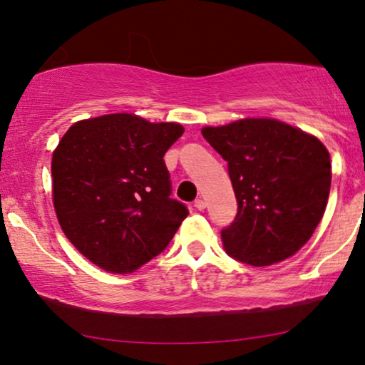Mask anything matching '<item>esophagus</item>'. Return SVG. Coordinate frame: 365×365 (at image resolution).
Returning a JSON list of instances; mask_svg holds the SVG:
<instances>
[{
	"mask_svg": "<svg viewBox=\"0 0 365 365\" xmlns=\"http://www.w3.org/2000/svg\"><path fill=\"white\" fill-rule=\"evenodd\" d=\"M194 207L199 209V211H204V209H206V201H204L202 197H197L196 201H194Z\"/></svg>",
	"mask_w": 365,
	"mask_h": 365,
	"instance_id": "esophagus-1",
	"label": "esophagus"
}]
</instances>
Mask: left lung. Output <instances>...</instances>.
Listing matches in <instances>:
<instances>
[{
	"mask_svg": "<svg viewBox=\"0 0 365 365\" xmlns=\"http://www.w3.org/2000/svg\"><path fill=\"white\" fill-rule=\"evenodd\" d=\"M227 163L237 214L221 231L229 256L271 266L296 254L316 231L331 191V158L317 138L276 119L204 128Z\"/></svg>",
	"mask_w": 365,
	"mask_h": 365,
	"instance_id": "left-lung-1",
	"label": "left lung"
}]
</instances>
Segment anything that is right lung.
I'll use <instances>...</instances> for the list:
<instances>
[{"label": "right lung", "instance_id": "obj_1", "mask_svg": "<svg viewBox=\"0 0 365 365\" xmlns=\"http://www.w3.org/2000/svg\"><path fill=\"white\" fill-rule=\"evenodd\" d=\"M176 123L119 113L73 124L53 153V202L74 247L104 271L128 274L161 254L189 214L171 197L164 154Z\"/></svg>", "mask_w": 365, "mask_h": 365}]
</instances>
